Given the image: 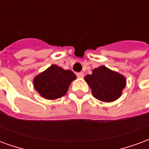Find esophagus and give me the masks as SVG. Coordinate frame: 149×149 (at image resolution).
I'll return each mask as SVG.
<instances>
[{"instance_id": "1", "label": "esophagus", "mask_w": 149, "mask_h": 149, "mask_svg": "<svg viewBox=\"0 0 149 149\" xmlns=\"http://www.w3.org/2000/svg\"><path fill=\"white\" fill-rule=\"evenodd\" d=\"M77 76L78 78H83L84 77V72H77Z\"/></svg>"}]
</instances>
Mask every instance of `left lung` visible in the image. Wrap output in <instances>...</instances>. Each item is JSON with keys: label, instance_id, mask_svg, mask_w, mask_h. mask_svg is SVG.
<instances>
[{"label": "left lung", "instance_id": "1", "mask_svg": "<svg viewBox=\"0 0 149 149\" xmlns=\"http://www.w3.org/2000/svg\"><path fill=\"white\" fill-rule=\"evenodd\" d=\"M84 81L91 88L93 96L103 102L117 100L126 86V79L123 75L104 65L94 68L92 74L84 77Z\"/></svg>", "mask_w": 149, "mask_h": 149}]
</instances>
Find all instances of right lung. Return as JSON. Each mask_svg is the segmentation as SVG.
Segmentation results:
<instances>
[{"mask_svg": "<svg viewBox=\"0 0 149 149\" xmlns=\"http://www.w3.org/2000/svg\"><path fill=\"white\" fill-rule=\"evenodd\" d=\"M76 79V75L71 70L52 65L34 77L33 86L42 97L56 100L67 93L72 81Z\"/></svg>", "mask_w": 149, "mask_h": 149, "instance_id": "obj_1", "label": "right lung"}]
</instances>
